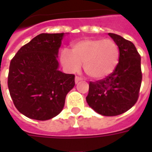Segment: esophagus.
I'll return each instance as SVG.
<instances>
[{"label":"esophagus","instance_id":"esophagus-1","mask_svg":"<svg viewBox=\"0 0 152 152\" xmlns=\"http://www.w3.org/2000/svg\"><path fill=\"white\" fill-rule=\"evenodd\" d=\"M80 80H81L80 77H79V76H76V77H75V83H78Z\"/></svg>","mask_w":152,"mask_h":152}]
</instances>
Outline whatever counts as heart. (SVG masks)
Segmentation results:
<instances>
[{
  "label": "heart",
  "instance_id": "b5f03b06",
  "mask_svg": "<svg viewBox=\"0 0 152 152\" xmlns=\"http://www.w3.org/2000/svg\"><path fill=\"white\" fill-rule=\"evenodd\" d=\"M120 50L111 39H91L76 42L72 51L64 49L61 53V61L67 70L78 71L83 64L88 76L101 79L112 73L118 64Z\"/></svg>",
  "mask_w": 152,
  "mask_h": 152
}]
</instances>
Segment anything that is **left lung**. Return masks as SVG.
Instances as JSON below:
<instances>
[{
	"label": "left lung",
	"instance_id": "8db88e82",
	"mask_svg": "<svg viewBox=\"0 0 152 152\" xmlns=\"http://www.w3.org/2000/svg\"><path fill=\"white\" fill-rule=\"evenodd\" d=\"M120 50L118 65L106 78L90 82L87 102L103 116H117L137 102L142 81L140 55L132 42L109 33Z\"/></svg>",
	"mask_w": 152,
	"mask_h": 152
}]
</instances>
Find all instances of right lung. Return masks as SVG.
Here are the masks:
<instances>
[{"label": "right lung", "instance_id": "add662e5", "mask_svg": "<svg viewBox=\"0 0 152 152\" xmlns=\"http://www.w3.org/2000/svg\"><path fill=\"white\" fill-rule=\"evenodd\" d=\"M64 33H42L22 46L10 62L8 87L18 110L46 121L59 114L75 86L73 74L58 70V51Z\"/></svg>", "mask_w": 152, "mask_h": 152}]
</instances>
